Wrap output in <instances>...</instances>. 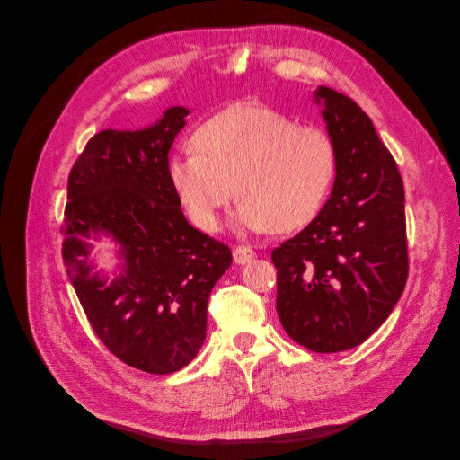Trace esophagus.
I'll use <instances>...</instances> for the list:
<instances>
[{
	"instance_id": "obj_1",
	"label": "esophagus",
	"mask_w": 460,
	"mask_h": 460,
	"mask_svg": "<svg viewBox=\"0 0 460 460\" xmlns=\"http://www.w3.org/2000/svg\"><path fill=\"white\" fill-rule=\"evenodd\" d=\"M232 255H234V261H235V262H238V264H245L247 261H252L257 253L253 252L252 247H247V245H235Z\"/></svg>"
}]
</instances>
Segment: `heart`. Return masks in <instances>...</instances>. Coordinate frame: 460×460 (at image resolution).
<instances>
[{"label":"heart","mask_w":460,"mask_h":460,"mask_svg":"<svg viewBox=\"0 0 460 460\" xmlns=\"http://www.w3.org/2000/svg\"><path fill=\"white\" fill-rule=\"evenodd\" d=\"M196 149L174 153L169 178L193 225L220 226L234 201L240 226L252 232H294L320 213L338 172V147L313 124L269 105L238 103L203 122Z\"/></svg>","instance_id":"1"}]
</instances>
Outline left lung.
Segmentation results:
<instances>
[{
	"label": "left lung",
	"instance_id": "8db88e82",
	"mask_svg": "<svg viewBox=\"0 0 460 460\" xmlns=\"http://www.w3.org/2000/svg\"><path fill=\"white\" fill-rule=\"evenodd\" d=\"M314 97L324 102L338 172L323 211L272 249L276 311L291 340L338 353L368 340L405 289V190L365 111L332 88Z\"/></svg>",
	"mask_w": 460,
	"mask_h": 460
}]
</instances>
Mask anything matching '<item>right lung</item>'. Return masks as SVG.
<instances>
[{"label":"right lung","instance_id":"1","mask_svg":"<svg viewBox=\"0 0 460 460\" xmlns=\"http://www.w3.org/2000/svg\"><path fill=\"white\" fill-rule=\"evenodd\" d=\"M188 109L146 130L95 134L68 174L63 259L95 336L124 365L184 368L201 349L207 303L232 262L230 247L188 225L169 178V149ZM120 245L123 274L107 285L87 264L92 233Z\"/></svg>","mask_w":460,"mask_h":460}]
</instances>
